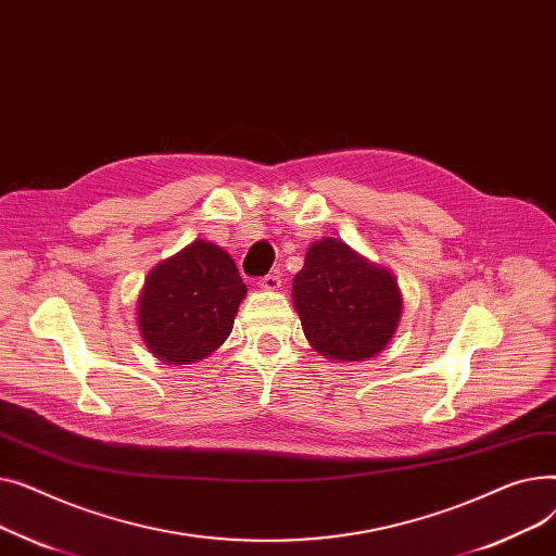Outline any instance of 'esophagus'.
I'll return each instance as SVG.
<instances>
[{
	"label": "esophagus",
	"mask_w": 556,
	"mask_h": 556,
	"mask_svg": "<svg viewBox=\"0 0 556 556\" xmlns=\"http://www.w3.org/2000/svg\"><path fill=\"white\" fill-rule=\"evenodd\" d=\"M258 288H261V290H279V288H281V277H279L277 273L261 277V279H258Z\"/></svg>",
	"instance_id": "obj_1"
}]
</instances>
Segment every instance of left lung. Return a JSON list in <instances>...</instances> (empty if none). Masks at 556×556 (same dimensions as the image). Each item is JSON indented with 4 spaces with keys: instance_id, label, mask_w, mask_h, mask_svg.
<instances>
[{
    "instance_id": "left-lung-1",
    "label": "left lung",
    "mask_w": 556,
    "mask_h": 556,
    "mask_svg": "<svg viewBox=\"0 0 556 556\" xmlns=\"http://www.w3.org/2000/svg\"><path fill=\"white\" fill-rule=\"evenodd\" d=\"M293 304L308 344L336 363H363L394 338L403 295L390 268L325 237L306 250Z\"/></svg>"
}]
</instances>
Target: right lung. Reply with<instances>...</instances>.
Wrapping results in <instances>:
<instances>
[{
	"mask_svg": "<svg viewBox=\"0 0 556 556\" xmlns=\"http://www.w3.org/2000/svg\"><path fill=\"white\" fill-rule=\"evenodd\" d=\"M245 295L233 258L195 239L146 277L137 300L139 336L157 361L195 365L227 340Z\"/></svg>",
	"mask_w": 556,
	"mask_h": 556,
	"instance_id": "add662e5",
	"label": "right lung"
}]
</instances>
